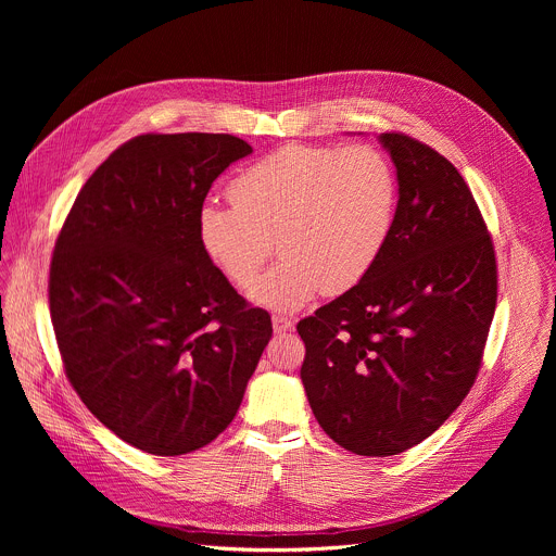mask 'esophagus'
<instances>
[{"mask_svg": "<svg viewBox=\"0 0 556 556\" xmlns=\"http://www.w3.org/2000/svg\"><path fill=\"white\" fill-rule=\"evenodd\" d=\"M294 328V324L288 319V316H281V314H273V330L277 334L281 332H290Z\"/></svg>", "mask_w": 556, "mask_h": 556, "instance_id": "34e87169", "label": "esophagus"}]
</instances>
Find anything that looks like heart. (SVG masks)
I'll return each instance as SVG.
<instances>
[{"label": "heart", "mask_w": 556, "mask_h": 556, "mask_svg": "<svg viewBox=\"0 0 556 556\" xmlns=\"http://www.w3.org/2000/svg\"><path fill=\"white\" fill-rule=\"evenodd\" d=\"M395 198V174L371 144H283L232 180V204L200 206L198 237L237 288L253 283L277 239L282 260L251 299L294 312L316 292H345L365 279L387 244Z\"/></svg>", "instance_id": "b5f03b06"}]
</instances>
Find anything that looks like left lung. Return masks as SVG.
<instances>
[{"mask_svg": "<svg viewBox=\"0 0 556 556\" xmlns=\"http://www.w3.org/2000/svg\"><path fill=\"white\" fill-rule=\"evenodd\" d=\"M399 180L387 244L354 288L299 321L301 380L321 429L356 455H399L459 407L497 303L495 251L459 172L380 134Z\"/></svg>", "mask_w": 556, "mask_h": 556, "instance_id": "left-lung-1", "label": "left lung"}]
</instances>
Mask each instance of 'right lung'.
<instances>
[{
    "label": "right lung",
    "mask_w": 556,
    "mask_h": 556,
    "mask_svg": "<svg viewBox=\"0 0 556 556\" xmlns=\"http://www.w3.org/2000/svg\"><path fill=\"white\" fill-rule=\"evenodd\" d=\"M253 147L230 134H144L90 176L59 232L50 314L86 407L151 455H185L235 418L273 337L206 257L198 211Z\"/></svg>",
    "instance_id": "right-lung-1"
}]
</instances>
